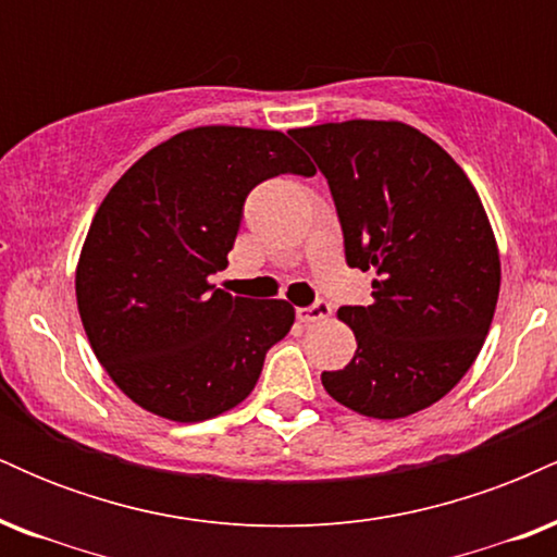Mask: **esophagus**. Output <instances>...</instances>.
I'll return each instance as SVG.
<instances>
[{
  "instance_id": "esophagus-1",
  "label": "esophagus",
  "mask_w": 557,
  "mask_h": 557,
  "mask_svg": "<svg viewBox=\"0 0 557 557\" xmlns=\"http://www.w3.org/2000/svg\"><path fill=\"white\" fill-rule=\"evenodd\" d=\"M330 314H332V306L327 304V300H317V304H311V306H306V309L296 311L298 322H304V324L322 322V319H327Z\"/></svg>"
}]
</instances>
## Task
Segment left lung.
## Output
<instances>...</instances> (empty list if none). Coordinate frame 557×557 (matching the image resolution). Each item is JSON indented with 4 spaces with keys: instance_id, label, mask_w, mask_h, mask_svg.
Wrapping results in <instances>:
<instances>
[{
    "instance_id": "obj_1",
    "label": "left lung",
    "mask_w": 557,
    "mask_h": 557,
    "mask_svg": "<svg viewBox=\"0 0 557 557\" xmlns=\"http://www.w3.org/2000/svg\"><path fill=\"white\" fill-rule=\"evenodd\" d=\"M290 136L327 177L348 267L374 272V304L337 311L356 356L322 385L363 417H411L461 382L490 332L500 253L482 198L443 146L398 120Z\"/></svg>"
}]
</instances>
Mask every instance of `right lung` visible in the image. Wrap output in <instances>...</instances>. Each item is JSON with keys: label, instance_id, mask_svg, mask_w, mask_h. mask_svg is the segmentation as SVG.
Instances as JSON below:
<instances>
[{"label": "right lung", "instance_id": "obj_1", "mask_svg": "<svg viewBox=\"0 0 557 557\" xmlns=\"http://www.w3.org/2000/svg\"><path fill=\"white\" fill-rule=\"evenodd\" d=\"M314 175L280 131L203 125L146 151L112 185L75 270L83 330L133 403L203 421L251 395L267 350L290 332L287 300L230 296L225 270L243 203L261 181Z\"/></svg>", "mask_w": 557, "mask_h": 557}]
</instances>
